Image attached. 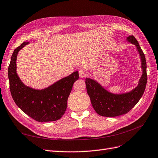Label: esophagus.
Returning <instances> with one entry per match:
<instances>
[{"instance_id": "34e87169", "label": "esophagus", "mask_w": 158, "mask_h": 158, "mask_svg": "<svg viewBox=\"0 0 158 158\" xmlns=\"http://www.w3.org/2000/svg\"><path fill=\"white\" fill-rule=\"evenodd\" d=\"M79 77L81 78H84L87 75V72L84 69H80L79 72Z\"/></svg>"}]
</instances>
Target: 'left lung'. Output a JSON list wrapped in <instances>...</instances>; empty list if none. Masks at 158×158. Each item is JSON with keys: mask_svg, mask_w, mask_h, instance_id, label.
I'll return each mask as SVG.
<instances>
[{"mask_svg": "<svg viewBox=\"0 0 158 158\" xmlns=\"http://www.w3.org/2000/svg\"><path fill=\"white\" fill-rule=\"evenodd\" d=\"M127 40L136 46L140 57L142 74L136 87L128 92L116 94L108 91L95 79H85L87 91L93 109L102 116L114 117L127 113L138 102L145 91L147 83L145 56L133 35H129Z\"/></svg>", "mask_w": 158, "mask_h": 158, "instance_id": "obj_1", "label": "left lung"}]
</instances>
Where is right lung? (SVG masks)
Wrapping results in <instances>:
<instances>
[{
	"label": "right lung",
	"mask_w": 158,
	"mask_h": 158,
	"mask_svg": "<svg viewBox=\"0 0 158 158\" xmlns=\"http://www.w3.org/2000/svg\"><path fill=\"white\" fill-rule=\"evenodd\" d=\"M29 43H22L11 57L8 76L12 98L24 113L35 120L44 123L59 120L65 113L67 98L73 83L79 79V73L76 71L42 89L26 86L17 74L16 60L19 52Z\"/></svg>",
	"instance_id": "obj_1"
}]
</instances>
